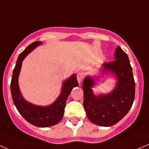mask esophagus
<instances>
[{
  "label": "esophagus",
  "instance_id": "esophagus-1",
  "mask_svg": "<svg viewBox=\"0 0 149 149\" xmlns=\"http://www.w3.org/2000/svg\"><path fill=\"white\" fill-rule=\"evenodd\" d=\"M83 79V73H79L77 74V81L79 84H81V81Z\"/></svg>",
  "mask_w": 149,
  "mask_h": 149
}]
</instances>
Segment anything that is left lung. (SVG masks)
I'll list each match as a JSON object with an SVG mask.
<instances>
[{
    "label": "left lung",
    "instance_id": "8db88e82",
    "mask_svg": "<svg viewBox=\"0 0 149 149\" xmlns=\"http://www.w3.org/2000/svg\"><path fill=\"white\" fill-rule=\"evenodd\" d=\"M114 61L104 63L99 76H87L83 80L84 108L91 123L109 127L116 124L131 109L135 95V82L132 68L127 54L120 46L116 48ZM104 74H111L117 80L113 91L96 95L93 88Z\"/></svg>",
    "mask_w": 149,
    "mask_h": 149
}]
</instances>
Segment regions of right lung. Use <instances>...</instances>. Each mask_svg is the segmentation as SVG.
<instances>
[{
    "mask_svg": "<svg viewBox=\"0 0 149 149\" xmlns=\"http://www.w3.org/2000/svg\"><path fill=\"white\" fill-rule=\"evenodd\" d=\"M41 45H42L41 41H35L19 55L13 70L10 88L13 102L21 116L28 123L35 126L46 128L55 125L61 121L65 112L67 99L72 89L74 87H77L79 83L76 79V74H73L68 78L62 82L61 93L56 101L47 106L34 104L25 100L21 94L18 84V77L22 66V61L29 53Z\"/></svg>",
    "mask_w": 149,
    "mask_h": 149,
    "instance_id": "add662e5",
    "label": "right lung"
}]
</instances>
